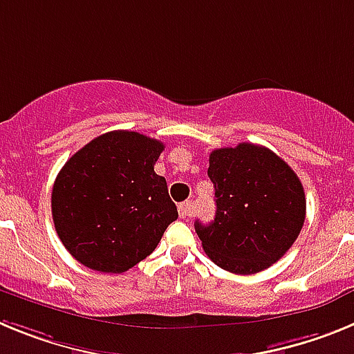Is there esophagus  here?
Instances as JSON below:
<instances>
[{"instance_id":"esophagus-1","label":"esophagus","mask_w":354,"mask_h":354,"mask_svg":"<svg viewBox=\"0 0 354 354\" xmlns=\"http://www.w3.org/2000/svg\"><path fill=\"white\" fill-rule=\"evenodd\" d=\"M179 214L183 220H189L193 216L192 202H183V204H179Z\"/></svg>"}]
</instances>
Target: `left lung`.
I'll list each match as a JSON object with an SVG mask.
<instances>
[{"label": "left lung", "mask_w": 354, "mask_h": 354, "mask_svg": "<svg viewBox=\"0 0 354 354\" xmlns=\"http://www.w3.org/2000/svg\"><path fill=\"white\" fill-rule=\"evenodd\" d=\"M207 175L216 216L195 230L209 259L236 274L280 261L305 221V192L292 168L266 147L239 143L212 150Z\"/></svg>", "instance_id": "8db88e82"}]
</instances>
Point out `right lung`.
<instances>
[{"mask_svg":"<svg viewBox=\"0 0 354 354\" xmlns=\"http://www.w3.org/2000/svg\"><path fill=\"white\" fill-rule=\"evenodd\" d=\"M165 145L134 131H109L72 156L56 175L51 211L72 257L93 271L124 273L154 252L177 220L154 165Z\"/></svg>","mask_w":354,"mask_h":354,"instance_id":"obj_1","label":"right lung"}]
</instances>
